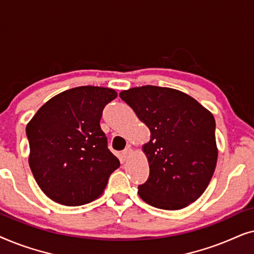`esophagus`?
<instances>
[{"label":"esophagus","instance_id":"obj_1","mask_svg":"<svg viewBox=\"0 0 254 254\" xmlns=\"http://www.w3.org/2000/svg\"><path fill=\"white\" fill-rule=\"evenodd\" d=\"M123 155H124V157H125V158L130 157V156L133 155V149H131L130 147H128L127 149H125L124 152H123Z\"/></svg>","mask_w":254,"mask_h":254}]
</instances>
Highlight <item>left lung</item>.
I'll return each mask as SVG.
<instances>
[{"instance_id":"8db88e82","label":"left lung","mask_w":254,"mask_h":254,"mask_svg":"<svg viewBox=\"0 0 254 254\" xmlns=\"http://www.w3.org/2000/svg\"><path fill=\"white\" fill-rule=\"evenodd\" d=\"M150 130L142 145L149 163V178L138 195L152 207L185 208L202 195L216 168L218 150L214 116L179 90L155 85L120 92Z\"/></svg>"}]
</instances>
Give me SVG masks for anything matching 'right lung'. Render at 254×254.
Returning a JSON list of instances; mask_svg holds the SVG:
<instances>
[{"label": "right lung", "mask_w": 254, "mask_h": 254, "mask_svg": "<svg viewBox=\"0 0 254 254\" xmlns=\"http://www.w3.org/2000/svg\"><path fill=\"white\" fill-rule=\"evenodd\" d=\"M116 90L77 86L44 104L26 125L29 165L41 190L55 202L82 206L98 199L120 162L100 128Z\"/></svg>", "instance_id": "add662e5"}]
</instances>
